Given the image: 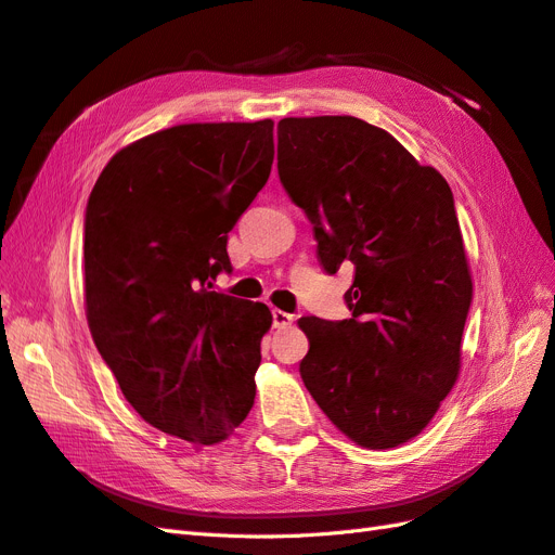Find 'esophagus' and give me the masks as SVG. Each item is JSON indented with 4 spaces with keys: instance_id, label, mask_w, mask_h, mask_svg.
<instances>
[{
    "instance_id": "obj_1",
    "label": "esophagus",
    "mask_w": 555,
    "mask_h": 555,
    "mask_svg": "<svg viewBox=\"0 0 555 555\" xmlns=\"http://www.w3.org/2000/svg\"><path fill=\"white\" fill-rule=\"evenodd\" d=\"M294 324V314H289V312H284V310H273V326L275 328H287V326H292Z\"/></svg>"
}]
</instances>
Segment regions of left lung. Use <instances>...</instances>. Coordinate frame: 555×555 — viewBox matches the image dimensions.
I'll return each mask as SVG.
<instances>
[{
  "mask_svg": "<svg viewBox=\"0 0 555 555\" xmlns=\"http://www.w3.org/2000/svg\"><path fill=\"white\" fill-rule=\"evenodd\" d=\"M278 173L308 215L324 271L354 263L351 319H298L306 389L359 447L405 444L461 373L473 275L449 184L351 115L280 120Z\"/></svg>",
  "mask_w": 555,
  "mask_h": 555,
  "instance_id": "8db88e82",
  "label": "left lung"
}]
</instances>
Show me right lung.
I'll return each instance as SVG.
<instances>
[{"label": "right lung", "instance_id": "obj_1", "mask_svg": "<svg viewBox=\"0 0 555 555\" xmlns=\"http://www.w3.org/2000/svg\"><path fill=\"white\" fill-rule=\"evenodd\" d=\"M275 157L273 120L192 122L125 145L86 210L82 296L92 340L150 426L194 447L255 405L263 304L217 294L227 238Z\"/></svg>", "mask_w": 555, "mask_h": 555}]
</instances>
